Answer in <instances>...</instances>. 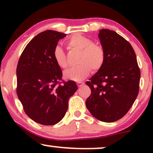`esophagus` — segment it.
<instances>
[{
	"mask_svg": "<svg viewBox=\"0 0 153 153\" xmlns=\"http://www.w3.org/2000/svg\"><path fill=\"white\" fill-rule=\"evenodd\" d=\"M76 84H77V86H78L79 88H80V87L82 86L83 84H84V83H83V82H78L76 83Z\"/></svg>",
	"mask_w": 153,
	"mask_h": 153,
	"instance_id": "esophagus-1",
	"label": "esophagus"
}]
</instances>
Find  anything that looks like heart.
I'll return each instance as SVG.
<instances>
[{"mask_svg":"<svg viewBox=\"0 0 153 153\" xmlns=\"http://www.w3.org/2000/svg\"><path fill=\"white\" fill-rule=\"evenodd\" d=\"M67 46L71 49L80 51L78 63L79 65L69 69L64 72L66 79L75 81H81L88 76L91 69L97 72L103 67L106 59L104 48L88 37L79 34L71 36L67 41ZM53 59L60 68H66V56L60 46H56L53 51Z\"/></svg>","mask_w":153,"mask_h":153,"instance_id":"1","label":"heart"}]
</instances>
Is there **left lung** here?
Wrapping results in <instances>:
<instances>
[{"label": "left lung", "mask_w": 153, "mask_h": 153, "mask_svg": "<svg viewBox=\"0 0 153 153\" xmlns=\"http://www.w3.org/2000/svg\"><path fill=\"white\" fill-rule=\"evenodd\" d=\"M99 36L106 54L105 62L86 81L91 94L85 105L102 122L122 118L130 109L139 90L141 72L132 47L114 30L102 29Z\"/></svg>", "instance_id": "left-lung-1"}]
</instances>
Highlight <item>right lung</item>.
<instances>
[{"mask_svg":"<svg viewBox=\"0 0 153 153\" xmlns=\"http://www.w3.org/2000/svg\"><path fill=\"white\" fill-rule=\"evenodd\" d=\"M66 34L48 30L39 33L25 47L16 68V93L29 118L39 124L55 125L63 118L76 83L62 80V73L53 51Z\"/></svg>","mask_w":153,"mask_h":153,"instance_id":"1","label":"right lung"}]
</instances>
